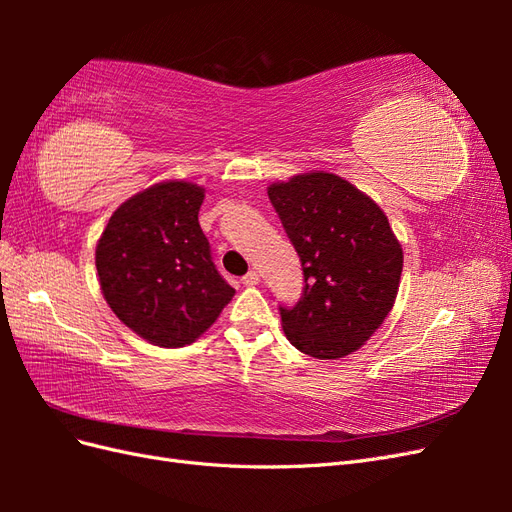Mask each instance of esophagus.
Returning a JSON list of instances; mask_svg holds the SVG:
<instances>
[{"mask_svg": "<svg viewBox=\"0 0 512 512\" xmlns=\"http://www.w3.org/2000/svg\"><path fill=\"white\" fill-rule=\"evenodd\" d=\"M245 286H256L258 282H260V277H258V273L256 271H250V273H245L243 275V280H241Z\"/></svg>", "mask_w": 512, "mask_h": 512, "instance_id": "1", "label": "esophagus"}]
</instances>
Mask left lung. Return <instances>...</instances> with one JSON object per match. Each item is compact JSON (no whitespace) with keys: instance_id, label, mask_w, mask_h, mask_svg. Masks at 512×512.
Segmentation results:
<instances>
[{"instance_id":"1","label":"left lung","mask_w":512,"mask_h":512,"mask_svg":"<svg viewBox=\"0 0 512 512\" xmlns=\"http://www.w3.org/2000/svg\"><path fill=\"white\" fill-rule=\"evenodd\" d=\"M269 200L305 277L297 305L280 307L288 342L314 359H342L393 309L401 245L374 200L333 173L271 183Z\"/></svg>"}]
</instances>
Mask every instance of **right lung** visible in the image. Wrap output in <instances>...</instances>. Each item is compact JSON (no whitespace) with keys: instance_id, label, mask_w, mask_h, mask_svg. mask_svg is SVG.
<instances>
[{"instance_id":"1","label":"right lung","mask_w":512,"mask_h":512,"mask_svg":"<svg viewBox=\"0 0 512 512\" xmlns=\"http://www.w3.org/2000/svg\"><path fill=\"white\" fill-rule=\"evenodd\" d=\"M203 198L205 190L190 181L151 185L111 215L98 241L104 299L149 344L196 342L235 294L198 224Z\"/></svg>"}]
</instances>
